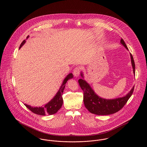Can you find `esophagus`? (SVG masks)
Instances as JSON below:
<instances>
[{
	"label": "esophagus",
	"instance_id": "obj_1",
	"mask_svg": "<svg viewBox=\"0 0 147 147\" xmlns=\"http://www.w3.org/2000/svg\"><path fill=\"white\" fill-rule=\"evenodd\" d=\"M80 67L78 66L76 67H75L74 69V75L76 76V77H78L79 74H80Z\"/></svg>",
	"mask_w": 147,
	"mask_h": 147
}]
</instances>
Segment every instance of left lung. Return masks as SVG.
<instances>
[{"label":"left lung","instance_id":"left-lung-1","mask_svg":"<svg viewBox=\"0 0 147 147\" xmlns=\"http://www.w3.org/2000/svg\"><path fill=\"white\" fill-rule=\"evenodd\" d=\"M121 43L128 50L126 43L121 38ZM133 71L135 74V65L133 57L130 54ZM83 77V74H81ZM81 89L84 92V103L85 107L92 114L99 115H106L112 114L118 112L125 105L128 99L133 93L134 87L126 96L113 100H106L98 97L89 85L84 80L80 79L78 81Z\"/></svg>","mask_w":147,"mask_h":147}]
</instances>
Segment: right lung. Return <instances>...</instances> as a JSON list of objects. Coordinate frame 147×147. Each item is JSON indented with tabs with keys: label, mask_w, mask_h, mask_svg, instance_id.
<instances>
[{
	"label": "right lung",
	"mask_w": 147,
	"mask_h": 147,
	"mask_svg": "<svg viewBox=\"0 0 147 147\" xmlns=\"http://www.w3.org/2000/svg\"><path fill=\"white\" fill-rule=\"evenodd\" d=\"M29 37V36H27V38ZM25 40H24L20 45V48L25 43ZM74 77V75L72 73L68 74L67 76L64 79L63 81V84L61 85L59 91L55 95V96L47 104L45 105L43 107H33L30 106L26 105L25 106L29 109L34 114L41 115H52L55 114L62 107L63 104V90L64 89L65 84L67 82L69 79H72Z\"/></svg>",
	"instance_id": "add662e5"
}]
</instances>
